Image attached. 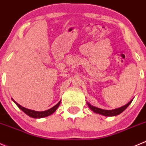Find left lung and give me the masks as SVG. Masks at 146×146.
Returning a JSON list of instances; mask_svg holds the SVG:
<instances>
[{
	"mask_svg": "<svg viewBox=\"0 0 146 146\" xmlns=\"http://www.w3.org/2000/svg\"><path fill=\"white\" fill-rule=\"evenodd\" d=\"M132 100H131L129 103H128L126 105L122 106V107H120L118 108L113 109V110H103V109L99 108L96 107V106H92V105L90 104V103H89L88 102H87V104L88 106L89 107V108H90L92 111L96 113L100 114V115H104V116H115V115H119L121 113L123 112L125 109L128 108V106L131 104Z\"/></svg>",
	"mask_w": 146,
	"mask_h": 146,
	"instance_id": "1",
	"label": "left lung"
}]
</instances>
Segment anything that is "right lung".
Listing matches in <instances>:
<instances>
[{
  "instance_id": "obj_1",
  "label": "right lung",
  "mask_w": 146,
  "mask_h": 146,
  "mask_svg": "<svg viewBox=\"0 0 146 146\" xmlns=\"http://www.w3.org/2000/svg\"><path fill=\"white\" fill-rule=\"evenodd\" d=\"M12 100H13V101L14 103L17 105V106H18L20 109H21V111H23V112L25 113L26 115H28V116L31 117V118H45V117H47V116H48V115H51V114H53V113H54L55 111L57 110V108H58V106H60V101H59L58 103L56 105V106H54L53 108L48 109V110H47V111H33V110H30V109L25 108L23 107V106H21V105L18 104V103H17V102H15L13 98H12Z\"/></svg>"
}]
</instances>
